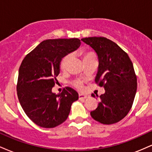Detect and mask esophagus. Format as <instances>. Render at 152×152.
Segmentation results:
<instances>
[{
    "label": "esophagus",
    "instance_id": "1",
    "mask_svg": "<svg viewBox=\"0 0 152 152\" xmlns=\"http://www.w3.org/2000/svg\"><path fill=\"white\" fill-rule=\"evenodd\" d=\"M87 97H88V96H87V95H84V94H78V99H79L80 100L86 99Z\"/></svg>",
    "mask_w": 152,
    "mask_h": 152
}]
</instances>
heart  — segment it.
I'll use <instances>...</instances> for the list:
<instances>
[{
    "label": "heart",
    "mask_w": 152,
    "mask_h": 152,
    "mask_svg": "<svg viewBox=\"0 0 152 152\" xmlns=\"http://www.w3.org/2000/svg\"><path fill=\"white\" fill-rule=\"evenodd\" d=\"M81 56L82 57V60H83V63L87 61H89V60H91V59L96 58L95 54H94L93 52L88 51V50H82L81 52ZM71 58H72L71 54H67V55L65 56L62 58L61 61V64H60V67L63 71H65L66 69H67L69 62H70L71 60ZM74 85L76 87V88L80 90H82L83 88L81 81H76L74 83Z\"/></svg>",
    "instance_id": "1"
}]
</instances>
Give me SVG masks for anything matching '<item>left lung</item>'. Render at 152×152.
Listing matches in <instances>:
<instances>
[{
  "label": "left lung",
  "instance_id": "left-lung-1",
  "mask_svg": "<svg viewBox=\"0 0 152 152\" xmlns=\"http://www.w3.org/2000/svg\"><path fill=\"white\" fill-rule=\"evenodd\" d=\"M81 41L98 56L99 68L95 81L104 86L98 106L91 116L103 124H113L126 116L133 104L137 88L133 64L124 50L104 37H88ZM93 97L98 95L91 94Z\"/></svg>",
  "mask_w": 152,
  "mask_h": 152
}]
</instances>
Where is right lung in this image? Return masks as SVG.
<instances>
[{
	"instance_id": "obj_1",
	"label": "right lung",
	"mask_w": 152,
	"mask_h": 152,
	"mask_svg": "<svg viewBox=\"0 0 152 152\" xmlns=\"http://www.w3.org/2000/svg\"><path fill=\"white\" fill-rule=\"evenodd\" d=\"M81 45L78 38L48 39L26 56L18 71L17 94L24 112L43 128H53L66 120L78 94L70 87L52 92L60 73V64Z\"/></svg>"
}]
</instances>
